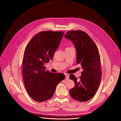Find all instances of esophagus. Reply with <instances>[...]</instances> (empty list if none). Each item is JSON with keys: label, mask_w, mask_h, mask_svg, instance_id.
Here are the masks:
<instances>
[{"label": "esophagus", "mask_w": 121, "mask_h": 121, "mask_svg": "<svg viewBox=\"0 0 121 121\" xmlns=\"http://www.w3.org/2000/svg\"><path fill=\"white\" fill-rule=\"evenodd\" d=\"M69 74H65V78H66L67 79H68L69 78Z\"/></svg>", "instance_id": "34e87169"}]
</instances>
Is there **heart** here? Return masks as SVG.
Here are the masks:
<instances>
[{
  "mask_svg": "<svg viewBox=\"0 0 121 121\" xmlns=\"http://www.w3.org/2000/svg\"><path fill=\"white\" fill-rule=\"evenodd\" d=\"M68 48H69V47H68Z\"/></svg>",
  "mask_w": 121,
  "mask_h": 121,
  "instance_id": "heart-1",
  "label": "heart"
}]
</instances>
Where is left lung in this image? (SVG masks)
I'll return each instance as SVG.
<instances>
[{"label": "left lung", "instance_id": "1", "mask_svg": "<svg viewBox=\"0 0 121 121\" xmlns=\"http://www.w3.org/2000/svg\"><path fill=\"white\" fill-rule=\"evenodd\" d=\"M65 37L74 43L77 52V64L81 65L83 69L79 79L73 74L69 75V79L75 82V86L69 90V94L76 100L87 101L94 96L100 85L99 53L95 43L85 32L69 31Z\"/></svg>", "mask_w": 121, "mask_h": 121}]
</instances>
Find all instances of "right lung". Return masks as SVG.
Returning <instances> with one entry per match:
<instances>
[{"instance_id": "add662e5", "label": "right lung", "mask_w": 121, "mask_h": 121, "mask_svg": "<svg viewBox=\"0 0 121 121\" xmlns=\"http://www.w3.org/2000/svg\"><path fill=\"white\" fill-rule=\"evenodd\" d=\"M63 32L42 31L29 42L25 50L23 76L28 94L34 100L43 102L52 97L57 84L65 78L62 73L46 70L44 64L52 60L63 37Z\"/></svg>"}]
</instances>
